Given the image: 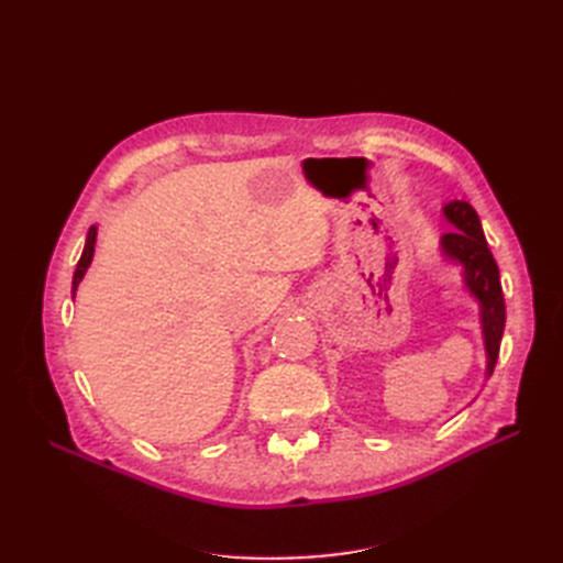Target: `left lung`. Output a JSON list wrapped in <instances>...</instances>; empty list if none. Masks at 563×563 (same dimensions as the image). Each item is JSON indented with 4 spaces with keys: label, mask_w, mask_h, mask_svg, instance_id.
Here are the masks:
<instances>
[{
    "label": "left lung",
    "mask_w": 563,
    "mask_h": 563,
    "mask_svg": "<svg viewBox=\"0 0 563 563\" xmlns=\"http://www.w3.org/2000/svg\"><path fill=\"white\" fill-rule=\"evenodd\" d=\"M441 216L455 230L439 236V253L449 265L460 269L465 291L479 308V327L486 354V380L498 362V350L505 331V298L500 288L498 263L486 244L482 220L465 199H451L441 207Z\"/></svg>",
    "instance_id": "left-lung-1"
}]
</instances>
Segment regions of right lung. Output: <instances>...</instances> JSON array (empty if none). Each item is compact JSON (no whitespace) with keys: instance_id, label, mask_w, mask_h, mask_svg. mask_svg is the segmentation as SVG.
<instances>
[{"instance_id":"right-lung-1","label":"right lung","mask_w":563,"mask_h":563,"mask_svg":"<svg viewBox=\"0 0 563 563\" xmlns=\"http://www.w3.org/2000/svg\"><path fill=\"white\" fill-rule=\"evenodd\" d=\"M96 236H98V225H91L89 228V234H87V244H84V251H81V258L77 263V269H75V277H73V298L77 294L79 288V282L84 279V275H87V269L93 261V251H96Z\"/></svg>"}]
</instances>
